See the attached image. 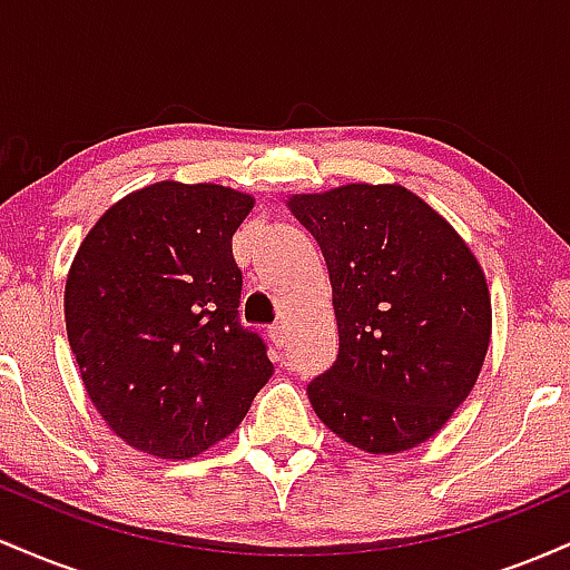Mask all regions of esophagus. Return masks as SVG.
<instances>
[{
    "label": "esophagus",
    "mask_w": 570,
    "mask_h": 570,
    "mask_svg": "<svg viewBox=\"0 0 570 570\" xmlns=\"http://www.w3.org/2000/svg\"><path fill=\"white\" fill-rule=\"evenodd\" d=\"M267 337L273 340V345H278V348H281V345L286 343V326L284 324H273L271 330H267Z\"/></svg>",
    "instance_id": "1"
}]
</instances>
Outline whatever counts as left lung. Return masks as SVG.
<instances>
[{
    "instance_id": "obj_1",
    "label": "left lung",
    "mask_w": 570,
    "mask_h": 570,
    "mask_svg": "<svg viewBox=\"0 0 570 570\" xmlns=\"http://www.w3.org/2000/svg\"><path fill=\"white\" fill-rule=\"evenodd\" d=\"M330 267L340 353L307 385L330 431L370 455L417 448L472 394L493 307L455 227L402 185L289 195Z\"/></svg>"
}]
</instances>
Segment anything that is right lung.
<instances>
[{"label": "right lung", "mask_w": 570, "mask_h": 570, "mask_svg": "<svg viewBox=\"0 0 570 570\" xmlns=\"http://www.w3.org/2000/svg\"><path fill=\"white\" fill-rule=\"evenodd\" d=\"M254 195L166 179L112 203L71 259L63 316L90 402L130 448L187 461L230 436L271 381L238 324L233 235Z\"/></svg>", "instance_id": "1"}]
</instances>
